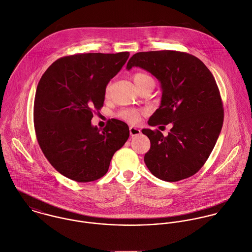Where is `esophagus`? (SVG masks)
Returning a JSON list of instances; mask_svg holds the SVG:
<instances>
[{"label":"esophagus","instance_id":"obj_1","mask_svg":"<svg viewBox=\"0 0 252 252\" xmlns=\"http://www.w3.org/2000/svg\"><path fill=\"white\" fill-rule=\"evenodd\" d=\"M129 132H130L131 136H136V135H139L141 133V130L136 126H130L129 127Z\"/></svg>","mask_w":252,"mask_h":252}]
</instances>
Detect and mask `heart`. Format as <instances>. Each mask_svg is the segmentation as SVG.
Listing matches in <instances>:
<instances>
[{"label":"heart","mask_w":252,"mask_h":252,"mask_svg":"<svg viewBox=\"0 0 252 252\" xmlns=\"http://www.w3.org/2000/svg\"><path fill=\"white\" fill-rule=\"evenodd\" d=\"M153 79L149 75L145 74V73H135L133 75V82L135 84V86H140L142 84H145L147 82H152ZM106 94H108L109 92V88L107 87L106 88ZM117 117L126 121V122H128L130 124H135L139 121V118H140V111L138 110H134V109H125V110H122L120 111L118 114H117Z\"/></svg>","instance_id":"heart-1"}]
</instances>
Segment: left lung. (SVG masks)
<instances>
[{"label":"left lung","mask_w":252,"mask_h":252,"mask_svg":"<svg viewBox=\"0 0 252 252\" xmlns=\"http://www.w3.org/2000/svg\"><path fill=\"white\" fill-rule=\"evenodd\" d=\"M139 67L160 83L161 100L149 126L171 124L166 136L142 129L151 142L144 161L160 180L175 182L197 173L219 137L224 119L215 79L196 56L180 51L137 52L126 69Z\"/></svg>","instance_id":"1"}]
</instances>
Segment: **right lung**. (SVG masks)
I'll return each instance as SVG.
<instances>
[{
	"mask_svg": "<svg viewBox=\"0 0 252 252\" xmlns=\"http://www.w3.org/2000/svg\"><path fill=\"white\" fill-rule=\"evenodd\" d=\"M129 52L83 53L62 57L42 76L34 102L39 145L51 165L65 177L91 182L108 171L115 152L129 136L127 125L112 119L99 129L92 125L108 83Z\"/></svg>",
	"mask_w": 252,
	"mask_h": 252,
	"instance_id": "obj_1",
	"label": "right lung"
}]
</instances>
